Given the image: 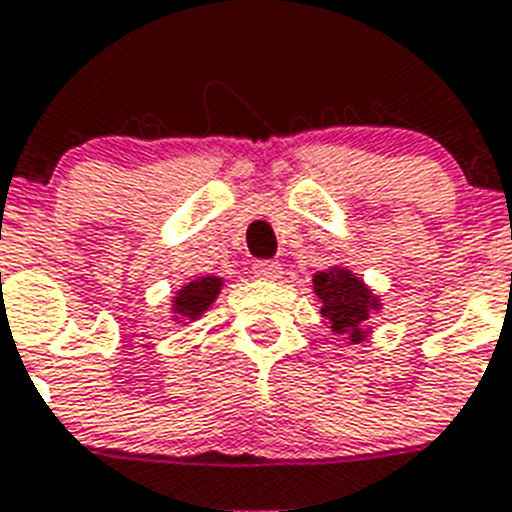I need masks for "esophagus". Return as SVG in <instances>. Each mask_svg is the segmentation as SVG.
Returning a JSON list of instances; mask_svg holds the SVG:
<instances>
[{"label":"esophagus","mask_w":512,"mask_h":512,"mask_svg":"<svg viewBox=\"0 0 512 512\" xmlns=\"http://www.w3.org/2000/svg\"><path fill=\"white\" fill-rule=\"evenodd\" d=\"M252 270H255L257 278H265V281H278L281 273H284V268L278 263H273V260H257V263L252 265Z\"/></svg>","instance_id":"1"}]
</instances>
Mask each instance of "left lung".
<instances>
[{
	"instance_id": "left-lung-1",
	"label": "left lung",
	"mask_w": 512,
	"mask_h": 512,
	"mask_svg": "<svg viewBox=\"0 0 512 512\" xmlns=\"http://www.w3.org/2000/svg\"><path fill=\"white\" fill-rule=\"evenodd\" d=\"M313 292L321 299V315L328 328L347 336L350 344H360L368 336V318L381 310L378 297L347 268L318 270L313 276Z\"/></svg>"
}]
</instances>
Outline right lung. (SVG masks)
I'll return each mask as SVG.
<instances>
[{
    "label": "right lung",
    "instance_id": "1",
    "mask_svg": "<svg viewBox=\"0 0 512 512\" xmlns=\"http://www.w3.org/2000/svg\"><path fill=\"white\" fill-rule=\"evenodd\" d=\"M220 286H223V278L218 276H199L186 286H181L176 297H173L176 318H181V323L197 321L199 315L215 302V297L220 294Z\"/></svg>",
    "mask_w": 512,
    "mask_h": 512
}]
</instances>
